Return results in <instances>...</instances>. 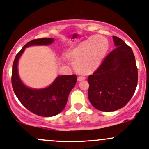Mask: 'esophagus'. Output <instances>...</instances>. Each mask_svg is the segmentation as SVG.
<instances>
[{
	"instance_id": "1",
	"label": "esophagus",
	"mask_w": 149,
	"mask_h": 149,
	"mask_svg": "<svg viewBox=\"0 0 149 149\" xmlns=\"http://www.w3.org/2000/svg\"><path fill=\"white\" fill-rule=\"evenodd\" d=\"M84 80H85V78L82 77V76H80V77H79V78H78V79H77L78 82H81V81H84Z\"/></svg>"
}]
</instances>
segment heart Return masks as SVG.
<instances>
[{
  "label": "heart",
  "mask_w": 149,
  "mask_h": 149,
  "mask_svg": "<svg viewBox=\"0 0 149 149\" xmlns=\"http://www.w3.org/2000/svg\"><path fill=\"white\" fill-rule=\"evenodd\" d=\"M109 42L101 35L91 36L68 52L76 70L82 74H91L98 69L107 56Z\"/></svg>",
  "instance_id": "b5f03b06"
}]
</instances>
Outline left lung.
I'll return each instance as SVG.
<instances>
[{"label": "left lung", "mask_w": 149, "mask_h": 149, "mask_svg": "<svg viewBox=\"0 0 149 149\" xmlns=\"http://www.w3.org/2000/svg\"><path fill=\"white\" fill-rule=\"evenodd\" d=\"M116 48L98 69L88 78V99L95 109L104 112L126 106L135 92L138 70L132 49L123 40L113 36Z\"/></svg>", "instance_id": "8db88e82"}]
</instances>
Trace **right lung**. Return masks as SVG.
Returning <instances> with one entry per match:
<instances>
[{"label":"right lung","instance_id":"1","mask_svg":"<svg viewBox=\"0 0 149 149\" xmlns=\"http://www.w3.org/2000/svg\"><path fill=\"white\" fill-rule=\"evenodd\" d=\"M54 42L52 38L34 39L25 45L16 55L12 69V86L18 100L28 110L38 116L51 117L60 113L65 108L70 91L76 83V75H61L48 86L32 88L25 85L18 74V61L28 47L48 46Z\"/></svg>","mask_w":149,"mask_h":149}]
</instances>
